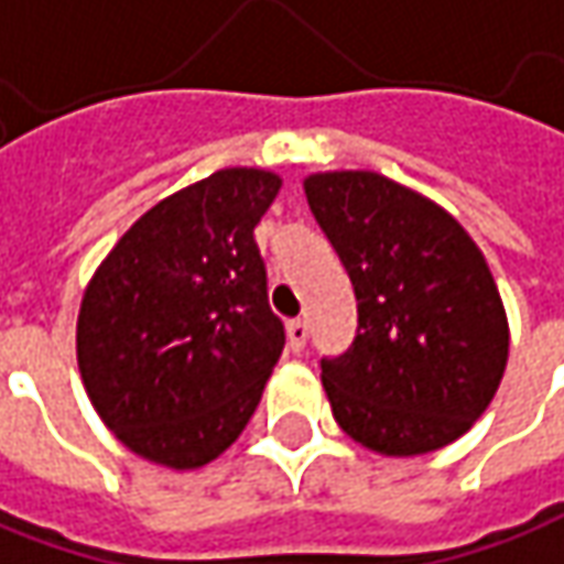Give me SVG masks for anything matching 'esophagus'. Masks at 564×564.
Masks as SVG:
<instances>
[{
	"mask_svg": "<svg viewBox=\"0 0 564 564\" xmlns=\"http://www.w3.org/2000/svg\"><path fill=\"white\" fill-rule=\"evenodd\" d=\"M286 339H290V351H302L305 348V343H308V321H302V317H296V321H290L286 324Z\"/></svg>",
	"mask_w": 564,
	"mask_h": 564,
	"instance_id": "esophagus-1",
	"label": "esophagus"
}]
</instances>
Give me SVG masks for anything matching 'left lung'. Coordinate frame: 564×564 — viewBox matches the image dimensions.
I'll use <instances>...</instances> for the list:
<instances>
[{
	"instance_id": "obj_1",
	"label": "left lung",
	"mask_w": 564,
	"mask_h": 564,
	"mask_svg": "<svg viewBox=\"0 0 564 564\" xmlns=\"http://www.w3.org/2000/svg\"><path fill=\"white\" fill-rule=\"evenodd\" d=\"M305 197L358 299L351 346L321 358L336 423L386 457L457 442L491 404L509 355L481 250L438 203L377 172H321Z\"/></svg>"
}]
</instances>
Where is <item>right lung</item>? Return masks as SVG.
Listing matches in <instances>:
<instances>
[{
    "instance_id": "obj_1",
    "label": "right lung",
    "mask_w": 564,
    "mask_h": 564,
    "mask_svg": "<svg viewBox=\"0 0 564 564\" xmlns=\"http://www.w3.org/2000/svg\"><path fill=\"white\" fill-rule=\"evenodd\" d=\"M278 191L274 172H213L138 218L86 286L79 373L144 459L206 466L259 408L286 333L252 228Z\"/></svg>"
}]
</instances>
